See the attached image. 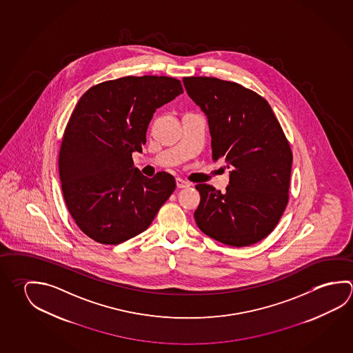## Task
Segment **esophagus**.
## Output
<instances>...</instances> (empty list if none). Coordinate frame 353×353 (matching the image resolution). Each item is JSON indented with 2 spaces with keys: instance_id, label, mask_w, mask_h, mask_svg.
Instances as JSON below:
<instances>
[{
  "instance_id": "esophagus-1",
  "label": "esophagus",
  "mask_w": 353,
  "mask_h": 353,
  "mask_svg": "<svg viewBox=\"0 0 353 353\" xmlns=\"http://www.w3.org/2000/svg\"><path fill=\"white\" fill-rule=\"evenodd\" d=\"M176 185H177V188H185V187H190L191 183L188 181H185V179H176Z\"/></svg>"
}]
</instances>
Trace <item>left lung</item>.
Returning a JSON list of instances; mask_svg holds the SVG:
<instances>
[{
  "label": "left lung",
  "instance_id": "left-lung-1",
  "mask_svg": "<svg viewBox=\"0 0 353 353\" xmlns=\"http://www.w3.org/2000/svg\"><path fill=\"white\" fill-rule=\"evenodd\" d=\"M185 90L207 115L212 159L229 171L225 192L196 185L198 228L230 247H248L276 227L289 201L292 152L272 106L234 81L183 78Z\"/></svg>",
  "mask_w": 353,
  "mask_h": 353
}]
</instances>
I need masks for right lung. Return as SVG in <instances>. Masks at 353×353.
Returning a JSON list of instances; mask_svg holds the SVG:
<instances>
[{"label":"right lung","instance_id":"1","mask_svg":"<svg viewBox=\"0 0 353 353\" xmlns=\"http://www.w3.org/2000/svg\"><path fill=\"white\" fill-rule=\"evenodd\" d=\"M183 93L170 77H124L81 95L59 150V177L70 216L84 234L120 244L149 228L176 188L172 174L149 179L134 168L157 108Z\"/></svg>","mask_w":353,"mask_h":353}]
</instances>
